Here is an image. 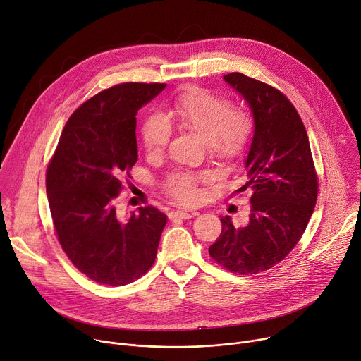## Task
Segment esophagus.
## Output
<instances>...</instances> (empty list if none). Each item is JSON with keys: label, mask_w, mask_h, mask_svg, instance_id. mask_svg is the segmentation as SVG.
I'll use <instances>...</instances> for the list:
<instances>
[{"label": "esophagus", "mask_w": 361, "mask_h": 361, "mask_svg": "<svg viewBox=\"0 0 361 361\" xmlns=\"http://www.w3.org/2000/svg\"><path fill=\"white\" fill-rule=\"evenodd\" d=\"M197 213H185V212H171L169 214L170 220H187V219H191L194 217Z\"/></svg>", "instance_id": "esophagus-1"}]
</instances>
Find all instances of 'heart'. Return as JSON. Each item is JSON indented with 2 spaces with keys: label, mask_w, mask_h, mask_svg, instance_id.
<instances>
[{
  "label": "heart",
  "mask_w": 361,
  "mask_h": 361,
  "mask_svg": "<svg viewBox=\"0 0 361 361\" xmlns=\"http://www.w3.org/2000/svg\"><path fill=\"white\" fill-rule=\"evenodd\" d=\"M173 124L202 137L210 156L224 163L241 156L254 133L248 111L233 109L230 98L200 87L183 91L164 116L152 114L144 120L141 141L149 156H160L167 148ZM209 178V174L174 173L167 178L166 190L180 202L192 204L200 195L197 184Z\"/></svg>",
  "instance_id": "obj_1"
}]
</instances>
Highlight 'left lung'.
Returning a JSON list of instances; mask_svg holds the SVG:
<instances>
[{
  "mask_svg": "<svg viewBox=\"0 0 361 361\" xmlns=\"http://www.w3.org/2000/svg\"><path fill=\"white\" fill-rule=\"evenodd\" d=\"M251 110L254 135L245 159L251 213L244 227L221 217L209 251L214 262L243 276L280 263L301 238L317 200V174L304 124L277 88L241 73L224 75Z\"/></svg>",
  "mask_w": 361,
  "mask_h": 361,
  "instance_id": "1",
  "label": "left lung"
}]
</instances>
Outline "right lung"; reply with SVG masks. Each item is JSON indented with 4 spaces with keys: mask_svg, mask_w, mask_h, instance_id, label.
<instances>
[{
    "mask_svg": "<svg viewBox=\"0 0 361 361\" xmlns=\"http://www.w3.org/2000/svg\"><path fill=\"white\" fill-rule=\"evenodd\" d=\"M167 84L124 82L98 92L68 118L47 169L59 241L88 279L126 286L154 264L167 216L140 207L126 220L116 198L137 163L135 116Z\"/></svg>",
    "mask_w": 361,
    "mask_h": 361,
    "instance_id": "add662e5",
    "label": "right lung"
}]
</instances>
